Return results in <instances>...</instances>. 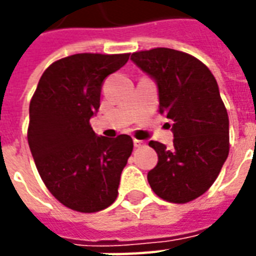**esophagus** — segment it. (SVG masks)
<instances>
[{"label":"esophagus","instance_id":"esophagus-1","mask_svg":"<svg viewBox=\"0 0 256 256\" xmlns=\"http://www.w3.org/2000/svg\"><path fill=\"white\" fill-rule=\"evenodd\" d=\"M133 144L136 148H140V146H142V145H145L144 141H141V140H137V138H134L133 140Z\"/></svg>","mask_w":256,"mask_h":256}]
</instances>
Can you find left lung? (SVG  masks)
I'll use <instances>...</instances> for the list:
<instances>
[{"label":"left lung","mask_w":256,"mask_h":256,"mask_svg":"<svg viewBox=\"0 0 256 256\" xmlns=\"http://www.w3.org/2000/svg\"><path fill=\"white\" fill-rule=\"evenodd\" d=\"M132 60L155 79L159 112L174 122L172 150L150 141L158 164L148 182L166 202H192L208 190L229 155V118L216 80L198 58L168 48L134 52Z\"/></svg>","instance_id":"left-lung-1"}]
</instances>
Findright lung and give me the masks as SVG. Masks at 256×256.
<instances>
[{"mask_svg":"<svg viewBox=\"0 0 256 256\" xmlns=\"http://www.w3.org/2000/svg\"><path fill=\"white\" fill-rule=\"evenodd\" d=\"M130 53H78L52 63L30 101L27 140L45 186L68 208L97 212L118 198L120 174L133 152L128 134L98 137L90 118L100 106L104 79Z\"/></svg>","mask_w":256,"mask_h":256,"instance_id":"add662e5","label":"right lung"}]
</instances>
